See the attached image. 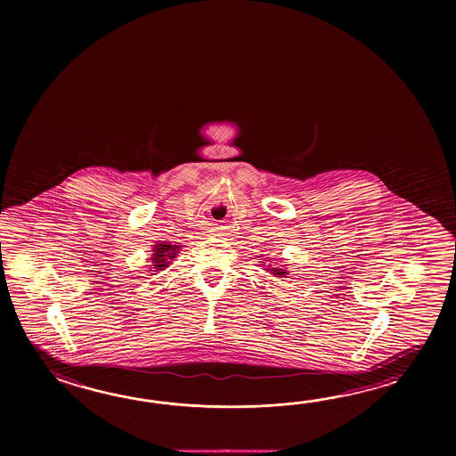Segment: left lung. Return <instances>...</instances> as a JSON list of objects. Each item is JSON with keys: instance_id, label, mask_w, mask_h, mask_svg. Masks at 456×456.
I'll return each mask as SVG.
<instances>
[{"instance_id": "obj_1", "label": "left lung", "mask_w": 456, "mask_h": 456, "mask_svg": "<svg viewBox=\"0 0 456 456\" xmlns=\"http://www.w3.org/2000/svg\"><path fill=\"white\" fill-rule=\"evenodd\" d=\"M267 271H271L272 275H275V277H285L289 272L285 271V269H281V267H272V269H267Z\"/></svg>"}]
</instances>
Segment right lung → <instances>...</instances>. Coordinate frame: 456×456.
Instances as JSON below:
<instances>
[{"label":"right lung","mask_w":456,"mask_h":456,"mask_svg":"<svg viewBox=\"0 0 456 456\" xmlns=\"http://www.w3.org/2000/svg\"><path fill=\"white\" fill-rule=\"evenodd\" d=\"M179 252V246H173L169 242H158L153 248V256H151V269L153 272L165 271L166 267L171 264ZM155 275V273H153Z\"/></svg>","instance_id":"1"}]
</instances>
